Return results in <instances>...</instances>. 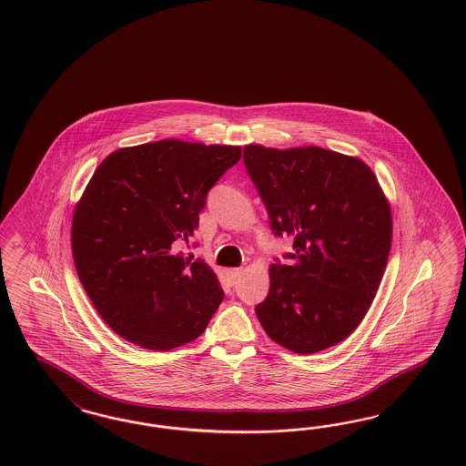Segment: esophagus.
<instances>
[{"mask_svg":"<svg viewBox=\"0 0 466 466\" xmlns=\"http://www.w3.org/2000/svg\"><path fill=\"white\" fill-rule=\"evenodd\" d=\"M225 273H227L228 280H230V282H234V280H236V279L241 275L242 270L241 268H228V270H227Z\"/></svg>","mask_w":466,"mask_h":466,"instance_id":"esophagus-1","label":"esophagus"}]
</instances>
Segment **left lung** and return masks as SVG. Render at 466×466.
<instances>
[{"label":"left lung","instance_id":"8db88e82","mask_svg":"<svg viewBox=\"0 0 466 466\" xmlns=\"http://www.w3.org/2000/svg\"><path fill=\"white\" fill-rule=\"evenodd\" d=\"M242 160L273 234L294 241L289 263L270 267L258 320L294 353L336 346L365 319L390 251L392 217L377 177L363 161L317 146H244Z\"/></svg>","mask_w":466,"mask_h":466}]
</instances>
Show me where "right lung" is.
I'll list each match as a JSON object with an SVG mask.
<instances>
[{"label":"right lung","instance_id":"add662e5","mask_svg":"<svg viewBox=\"0 0 466 466\" xmlns=\"http://www.w3.org/2000/svg\"><path fill=\"white\" fill-rule=\"evenodd\" d=\"M241 146L165 139L99 163L72 220L82 288L118 336L170 351L199 338L224 299L203 259L184 258L209 189Z\"/></svg>","mask_w":466,"mask_h":466}]
</instances>
